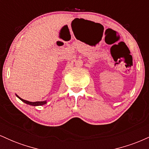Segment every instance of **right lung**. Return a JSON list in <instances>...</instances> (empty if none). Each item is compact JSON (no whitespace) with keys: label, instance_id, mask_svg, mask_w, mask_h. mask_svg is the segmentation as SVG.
Segmentation results:
<instances>
[{"label":"right lung","instance_id":"right-lung-1","mask_svg":"<svg viewBox=\"0 0 149 149\" xmlns=\"http://www.w3.org/2000/svg\"><path fill=\"white\" fill-rule=\"evenodd\" d=\"M17 97H19V98L21 100L22 102H24V103L27 104H29V105H32V106H41V105H43V104H45L47 102H46V101H43V102H29V101H26V100H23V99L20 98L19 97H18L17 95Z\"/></svg>","mask_w":149,"mask_h":149}]
</instances>
